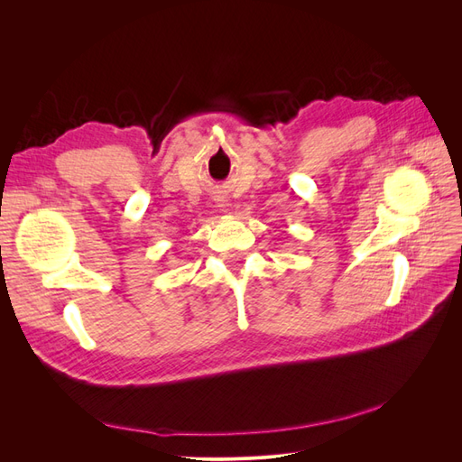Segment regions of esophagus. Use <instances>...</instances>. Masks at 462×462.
<instances>
[{"mask_svg": "<svg viewBox=\"0 0 462 462\" xmlns=\"http://www.w3.org/2000/svg\"><path fill=\"white\" fill-rule=\"evenodd\" d=\"M214 200H216V204H217V208L221 209V212H231V200H229V197L226 192H217L216 197H214Z\"/></svg>", "mask_w": 462, "mask_h": 462, "instance_id": "esophagus-1", "label": "esophagus"}]
</instances>
